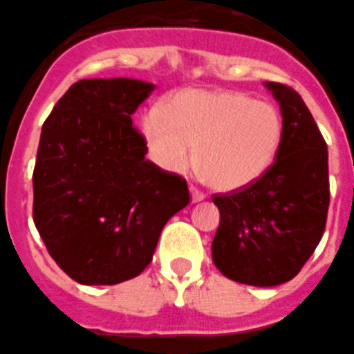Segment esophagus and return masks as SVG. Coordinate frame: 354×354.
I'll list each match as a JSON object with an SVG mask.
<instances>
[{"mask_svg":"<svg viewBox=\"0 0 354 354\" xmlns=\"http://www.w3.org/2000/svg\"><path fill=\"white\" fill-rule=\"evenodd\" d=\"M190 196H192V203H199V201L205 199L206 194L201 192V190L196 189V187H190Z\"/></svg>","mask_w":354,"mask_h":354,"instance_id":"1","label":"esophagus"}]
</instances>
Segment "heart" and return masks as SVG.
<instances>
[{
    "label": "heart",
    "instance_id": "obj_1",
    "mask_svg": "<svg viewBox=\"0 0 354 354\" xmlns=\"http://www.w3.org/2000/svg\"><path fill=\"white\" fill-rule=\"evenodd\" d=\"M155 162L183 171L194 158L218 190H240L259 180L279 153L284 122L268 102L240 91L185 90L142 120Z\"/></svg>",
    "mask_w": 354,
    "mask_h": 354
}]
</instances>
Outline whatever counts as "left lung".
I'll return each mask as SVG.
<instances>
[{
    "label": "left lung",
    "instance_id": "1",
    "mask_svg": "<svg viewBox=\"0 0 354 354\" xmlns=\"http://www.w3.org/2000/svg\"><path fill=\"white\" fill-rule=\"evenodd\" d=\"M279 102L284 139L270 169L245 189L215 194L221 224L212 243L222 275L272 288L298 275L316 250L330 205L328 149L292 88L264 82Z\"/></svg>",
    "mask_w": 354,
    "mask_h": 354
}]
</instances>
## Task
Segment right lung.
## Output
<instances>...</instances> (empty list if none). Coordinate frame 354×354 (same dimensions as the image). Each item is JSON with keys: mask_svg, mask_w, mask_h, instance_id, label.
<instances>
[{"mask_svg": "<svg viewBox=\"0 0 354 354\" xmlns=\"http://www.w3.org/2000/svg\"><path fill=\"white\" fill-rule=\"evenodd\" d=\"M155 86L82 79L46 120L33 171V221L79 284L113 286L151 263L165 222L189 205L187 181L146 160L132 125Z\"/></svg>", "mask_w": 354, "mask_h": 354, "instance_id": "right-lung-1", "label": "right lung"}]
</instances>
